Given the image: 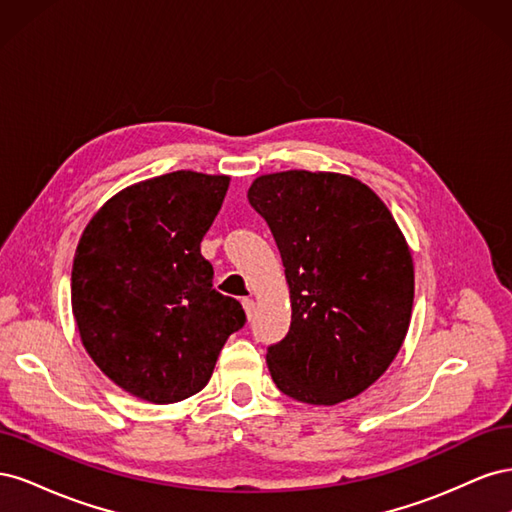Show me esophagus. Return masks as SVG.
Here are the masks:
<instances>
[{
	"instance_id": "esophagus-1",
	"label": "esophagus",
	"mask_w": 512,
	"mask_h": 512,
	"mask_svg": "<svg viewBox=\"0 0 512 512\" xmlns=\"http://www.w3.org/2000/svg\"><path fill=\"white\" fill-rule=\"evenodd\" d=\"M243 309H245V316L252 318L254 309H256V301L254 299H243Z\"/></svg>"
}]
</instances>
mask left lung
<instances>
[{"label":"left lung","instance_id":"1","mask_svg":"<svg viewBox=\"0 0 512 512\" xmlns=\"http://www.w3.org/2000/svg\"><path fill=\"white\" fill-rule=\"evenodd\" d=\"M280 247L292 322L267 352L284 395L335 406L374 384L404 344L414 262L380 196L342 173L284 170L247 190Z\"/></svg>","mask_w":512,"mask_h":512}]
</instances>
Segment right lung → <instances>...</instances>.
<instances>
[{"label":"right lung","instance_id":"add662e5","mask_svg":"<svg viewBox=\"0 0 512 512\" xmlns=\"http://www.w3.org/2000/svg\"><path fill=\"white\" fill-rule=\"evenodd\" d=\"M228 175L175 170L128 185L96 211L72 262V314L104 376L149 404H175L209 382L237 299L213 288L200 241Z\"/></svg>","mask_w":512,"mask_h":512}]
</instances>
